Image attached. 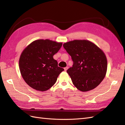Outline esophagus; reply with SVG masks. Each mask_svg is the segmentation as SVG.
Returning <instances> with one entry per match:
<instances>
[{"label":"esophagus","instance_id":"esophagus-1","mask_svg":"<svg viewBox=\"0 0 125 125\" xmlns=\"http://www.w3.org/2000/svg\"><path fill=\"white\" fill-rule=\"evenodd\" d=\"M64 69V70L65 71H66L68 70V66H66V67H65Z\"/></svg>","mask_w":125,"mask_h":125}]
</instances>
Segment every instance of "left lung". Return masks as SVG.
Instances as JSON below:
<instances>
[{"instance_id": "8db88e82", "label": "left lung", "mask_w": 125, "mask_h": 125, "mask_svg": "<svg viewBox=\"0 0 125 125\" xmlns=\"http://www.w3.org/2000/svg\"><path fill=\"white\" fill-rule=\"evenodd\" d=\"M63 46L73 61V65L66 72L73 85L82 92L96 87L105 77L107 70V60L103 51L86 40H75Z\"/></svg>"}]
</instances>
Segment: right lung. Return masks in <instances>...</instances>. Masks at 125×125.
Segmentation results:
<instances>
[{
	"label": "right lung",
	"instance_id": "1",
	"mask_svg": "<svg viewBox=\"0 0 125 125\" xmlns=\"http://www.w3.org/2000/svg\"><path fill=\"white\" fill-rule=\"evenodd\" d=\"M62 46L61 42L39 39L24 49L19 60L20 70L23 79L31 88L46 91L56 83L64 69L58 66L53 56Z\"/></svg>",
	"mask_w": 125,
	"mask_h": 125
}]
</instances>
